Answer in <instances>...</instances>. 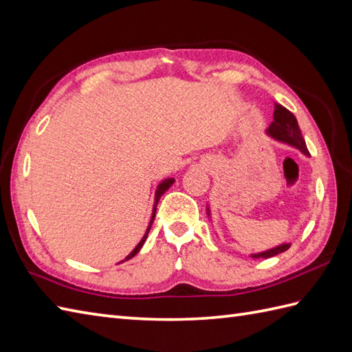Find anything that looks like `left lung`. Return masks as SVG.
Returning a JSON list of instances; mask_svg holds the SVG:
<instances>
[{
	"mask_svg": "<svg viewBox=\"0 0 352 352\" xmlns=\"http://www.w3.org/2000/svg\"><path fill=\"white\" fill-rule=\"evenodd\" d=\"M274 121L270 124L267 133L270 136H273L274 139L285 144H289L292 146H296L301 153H305L306 156H309V150L305 142V138L301 135V130L298 127V122L294 117V113L288 111L285 106L274 103V113H273ZM208 211V210H207ZM291 248V243H285L277 246L274 249H270L263 253H256V255H252L253 258H272L274 255H279V253L288 250Z\"/></svg>",
	"mask_w": 352,
	"mask_h": 352,
	"instance_id": "left-lung-1",
	"label": "left lung"
}]
</instances>
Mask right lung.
<instances>
[{"label": "right lung", "instance_id": "right-lung-1", "mask_svg": "<svg viewBox=\"0 0 352 352\" xmlns=\"http://www.w3.org/2000/svg\"><path fill=\"white\" fill-rule=\"evenodd\" d=\"M174 183V179L173 178H168V179H165V182H163V183H160V186L157 187V190H156V202H154V210H153V217H151V222H150V226H148V230H146V232H145V235L142 236V240L141 241H139V244H138V246L132 250V252H130V255L129 256H126V259L124 261H127V259H130V258H133L135 255H136V253L139 252V249H141L142 248V244L145 243V240H146V235H148V232H150V228H151V223H153V220H154V216H156V206H157V202H159V199H160V196L163 195V193H165L168 189H169V187H170V184H173Z\"/></svg>", "mask_w": 352, "mask_h": 352}]
</instances>
